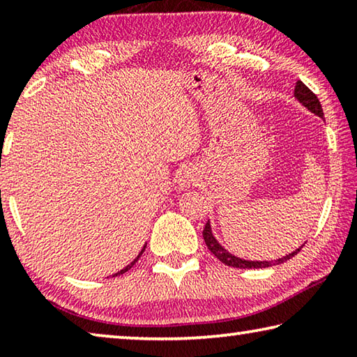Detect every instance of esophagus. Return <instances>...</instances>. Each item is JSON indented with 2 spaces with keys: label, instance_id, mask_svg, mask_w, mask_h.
Segmentation results:
<instances>
[{
  "label": "esophagus",
  "instance_id": "obj_1",
  "mask_svg": "<svg viewBox=\"0 0 357 357\" xmlns=\"http://www.w3.org/2000/svg\"><path fill=\"white\" fill-rule=\"evenodd\" d=\"M176 178H178V185L181 189H189V187H192L198 181V174L193 168L184 167L178 172Z\"/></svg>",
  "mask_w": 357,
  "mask_h": 357
}]
</instances>
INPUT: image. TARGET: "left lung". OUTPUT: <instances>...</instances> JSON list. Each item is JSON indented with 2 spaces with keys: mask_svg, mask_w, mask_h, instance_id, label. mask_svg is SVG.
Instances as JSON below:
<instances>
[{
  "mask_svg": "<svg viewBox=\"0 0 357 357\" xmlns=\"http://www.w3.org/2000/svg\"><path fill=\"white\" fill-rule=\"evenodd\" d=\"M294 98L298 99L302 105H305L307 108H309L312 113H315V114H318V116L324 118L323 108H321V104H319L317 94L313 93L309 86H305V84L302 83L301 80L296 82ZM203 239H204V243H206L211 253H213V255L217 259H219V261H222L223 264H227V266H231V268H239V269H259V268H269V266L280 264L283 261H287V259L293 258L296 253H298L302 249V247H301V249H298L293 253H289V255H287V257L275 259V261H247V259H241L238 257L231 255V253H228L219 243H217L215 238L213 236V233H211L209 222L206 223V225H204Z\"/></svg>",
  "mask_w": 357,
  "mask_h": 357,
  "instance_id": "obj_1",
  "label": "left lung"
}]
</instances>
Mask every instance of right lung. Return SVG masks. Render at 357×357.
<instances>
[{
  "instance_id": "1",
  "label": "right lung",
  "mask_w": 357,
  "mask_h": 357,
  "mask_svg": "<svg viewBox=\"0 0 357 357\" xmlns=\"http://www.w3.org/2000/svg\"><path fill=\"white\" fill-rule=\"evenodd\" d=\"M144 247H146V245H144ZM144 247H143V250H142V252H140V253H138V257H137V258H135V259H134V261H132V263H130V264H129V266H128V268H124V269H123V271H119V273H116V274H114V275H119V274H124V273H128V271H129V269H130V268H132V266H134V264H135V263H137V261H138V258H140V257H142V253H143V252H144Z\"/></svg>"
}]
</instances>
